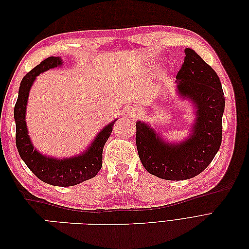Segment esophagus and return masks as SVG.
<instances>
[{
  "label": "esophagus",
  "mask_w": 249,
  "mask_h": 249,
  "mask_svg": "<svg viewBox=\"0 0 249 249\" xmlns=\"http://www.w3.org/2000/svg\"><path fill=\"white\" fill-rule=\"evenodd\" d=\"M129 114H130L131 117H138V116L141 115V110L138 109V108H132L130 110Z\"/></svg>",
  "instance_id": "1"
}]
</instances>
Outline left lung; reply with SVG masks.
<instances>
[{
	"mask_svg": "<svg viewBox=\"0 0 249 249\" xmlns=\"http://www.w3.org/2000/svg\"><path fill=\"white\" fill-rule=\"evenodd\" d=\"M177 74L178 92L192 101L196 119L184 142L166 143L143 122L136 123L140 161L149 173L168 180L196 177L212 162L221 145L224 93L215 71L191 49Z\"/></svg>",
	"mask_w": 249,
	"mask_h": 249,
	"instance_id": "left-lung-1",
	"label": "left lung"
}]
</instances>
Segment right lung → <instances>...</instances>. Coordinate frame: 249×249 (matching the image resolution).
<instances>
[{
  "label": "right lung",
  "mask_w": 249,
  "mask_h": 249,
  "mask_svg": "<svg viewBox=\"0 0 249 249\" xmlns=\"http://www.w3.org/2000/svg\"><path fill=\"white\" fill-rule=\"evenodd\" d=\"M60 57H49L29 71L20 82L18 97L14 106V120L17 125L16 143L20 158L29 169L42 182L60 187H70L94 178L102 168L103 149L112 133V122L97 135L84 153L66 159H56L37 152L30 140L26 124V109L29 91L39 73L60 66Z\"/></svg>",
  "instance_id": "1"
}]
</instances>
